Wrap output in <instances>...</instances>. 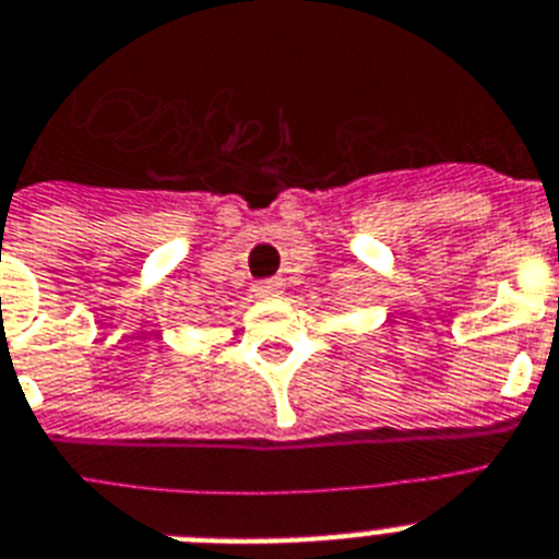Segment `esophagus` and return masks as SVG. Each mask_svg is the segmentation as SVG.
<instances>
[{
    "instance_id": "34e87169",
    "label": "esophagus",
    "mask_w": 559,
    "mask_h": 559,
    "mask_svg": "<svg viewBox=\"0 0 559 559\" xmlns=\"http://www.w3.org/2000/svg\"><path fill=\"white\" fill-rule=\"evenodd\" d=\"M258 298H270V295H281V281L278 278H266L261 284H255Z\"/></svg>"
}]
</instances>
